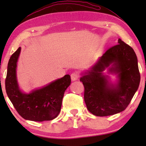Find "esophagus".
I'll use <instances>...</instances> for the list:
<instances>
[{"label":"esophagus","mask_w":146,"mask_h":146,"mask_svg":"<svg viewBox=\"0 0 146 146\" xmlns=\"http://www.w3.org/2000/svg\"><path fill=\"white\" fill-rule=\"evenodd\" d=\"M70 76H71L72 80L75 81V80H77L78 79L79 74H78V73L77 72H74L71 74Z\"/></svg>","instance_id":"34e87169"}]
</instances>
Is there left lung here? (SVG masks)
I'll use <instances>...</instances> for the list:
<instances>
[{
    "label": "left lung",
    "instance_id": "obj_1",
    "mask_svg": "<svg viewBox=\"0 0 146 146\" xmlns=\"http://www.w3.org/2000/svg\"><path fill=\"white\" fill-rule=\"evenodd\" d=\"M107 50L94 66L83 74L80 81L84 87V101L90 112L107 116L124 110L138 89L140 82L136 54L132 48L118 39ZM113 63L111 72L119 74L115 86L110 85L101 72Z\"/></svg>",
    "mask_w": 146,
    "mask_h": 146
}]
</instances>
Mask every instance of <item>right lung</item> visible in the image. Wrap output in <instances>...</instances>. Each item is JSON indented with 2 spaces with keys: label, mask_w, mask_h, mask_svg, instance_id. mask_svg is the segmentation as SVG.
Wrapping results in <instances>:
<instances>
[{
  "label": "right lung",
  "mask_w": 146,
  "mask_h": 146,
  "mask_svg": "<svg viewBox=\"0 0 146 146\" xmlns=\"http://www.w3.org/2000/svg\"><path fill=\"white\" fill-rule=\"evenodd\" d=\"M21 48L10 58L5 79L6 92L16 110L24 119L31 121H49L56 118L61 110L65 90L70 85V75L52 82L41 89L27 94L19 90L16 68Z\"/></svg>",
  "instance_id": "1"
}]
</instances>
